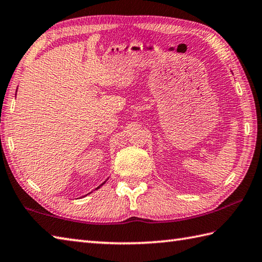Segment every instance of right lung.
Returning a JSON list of instances; mask_svg holds the SVG:
<instances>
[{"label": "right lung", "mask_w": 262, "mask_h": 262, "mask_svg": "<svg viewBox=\"0 0 262 262\" xmlns=\"http://www.w3.org/2000/svg\"><path fill=\"white\" fill-rule=\"evenodd\" d=\"M104 183H105V182H104ZM104 183H102V184H101V185H100V186H99V187H96V188H95V189H97V188H100V187H101V186H102V185H103V184H104Z\"/></svg>", "instance_id": "1"}]
</instances>
